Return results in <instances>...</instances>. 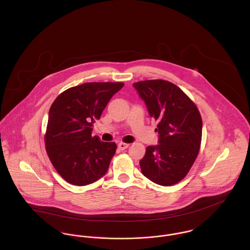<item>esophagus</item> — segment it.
<instances>
[{"instance_id": "1", "label": "esophagus", "mask_w": 250, "mask_h": 250, "mask_svg": "<svg viewBox=\"0 0 250 250\" xmlns=\"http://www.w3.org/2000/svg\"><path fill=\"white\" fill-rule=\"evenodd\" d=\"M129 145H130V144H128V143H118V149H119V150H125L126 148L129 147Z\"/></svg>"}]
</instances>
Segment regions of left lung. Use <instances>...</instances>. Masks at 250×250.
<instances>
[{
    "label": "left lung",
    "instance_id": "1",
    "mask_svg": "<svg viewBox=\"0 0 250 250\" xmlns=\"http://www.w3.org/2000/svg\"><path fill=\"white\" fill-rule=\"evenodd\" d=\"M157 122V146H148L141 169L152 182L168 187L187 176L195 162L202 139V118L193 101L174 83L146 80L134 83Z\"/></svg>",
    "mask_w": 250,
    "mask_h": 250
}]
</instances>
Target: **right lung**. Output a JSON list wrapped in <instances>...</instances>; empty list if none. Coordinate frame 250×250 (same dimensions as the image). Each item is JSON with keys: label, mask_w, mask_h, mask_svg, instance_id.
Masks as SVG:
<instances>
[{"label": "right lung", "mask_w": 250, "mask_h": 250, "mask_svg": "<svg viewBox=\"0 0 250 250\" xmlns=\"http://www.w3.org/2000/svg\"><path fill=\"white\" fill-rule=\"evenodd\" d=\"M123 85L85 83L62 92L50 107L46 152L57 172L69 184L86 186L106 174L116 144L93 137L91 127Z\"/></svg>", "instance_id": "right-lung-1"}]
</instances>
